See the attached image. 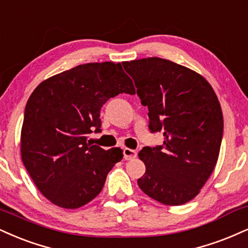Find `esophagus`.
Here are the masks:
<instances>
[{
    "instance_id": "obj_1",
    "label": "esophagus",
    "mask_w": 248,
    "mask_h": 248,
    "mask_svg": "<svg viewBox=\"0 0 248 248\" xmlns=\"http://www.w3.org/2000/svg\"><path fill=\"white\" fill-rule=\"evenodd\" d=\"M124 156L126 160H130V159H134V158H136L137 153L135 150H133V149L124 148Z\"/></svg>"
}]
</instances>
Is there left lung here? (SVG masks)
<instances>
[{"instance_id":"left-lung-1","label":"left lung","mask_w":248,"mask_h":248,"mask_svg":"<svg viewBox=\"0 0 248 248\" xmlns=\"http://www.w3.org/2000/svg\"><path fill=\"white\" fill-rule=\"evenodd\" d=\"M135 82L149 128L163 132L164 144L139 153L145 173L143 192L166 205L195 198L213 173L223 136L220 104L207 79L170 60L147 58L124 62Z\"/></svg>"}]
</instances>
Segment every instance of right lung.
Masks as SVG:
<instances>
[{
	"mask_svg": "<svg viewBox=\"0 0 248 248\" xmlns=\"http://www.w3.org/2000/svg\"><path fill=\"white\" fill-rule=\"evenodd\" d=\"M135 94L121 63L80 64L41 82L30 95L20 133V156L43 195L77 209L103 189L120 148L104 150L86 139L101 132L100 109L119 93Z\"/></svg>",
	"mask_w": 248,
	"mask_h": 248,
	"instance_id": "obj_1",
	"label": "right lung"
}]
</instances>
